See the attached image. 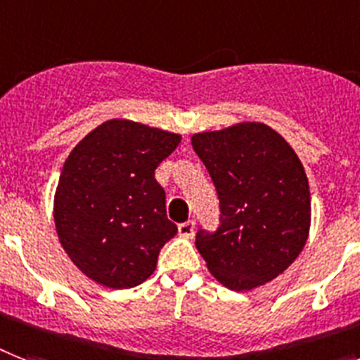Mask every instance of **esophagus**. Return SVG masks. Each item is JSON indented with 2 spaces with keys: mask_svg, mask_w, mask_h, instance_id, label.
Returning a JSON list of instances; mask_svg holds the SVG:
<instances>
[{
  "mask_svg": "<svg viewBox=\"0 0 360 360\" xmlns=\"http://www.w3.org/2000/svg\"><path fill=\"white\" fill-rule=\"evenodd\" d=\"M177 231H179L181 236H185V238H192V236H194V233H195L194 220H188V221H183V224H179Z\"/></svg>",
  "mask_w": 360,
  "mask_h": 360,
  "instance_id": "34e87169",
  "label": "esophagus"
}]
</instances>
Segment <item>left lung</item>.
I'll return each mask as SVG.
<instances>
[{
    "instance_id": "8db88e82",
    "label": "left lung",
    "mask_w": 360,
    "mask_h": 360,
    "mask_svg": "<svg viewBox=\"0 0 360 360\" xmlns=\"http://www.w3.org/2000/svg\"><path fill=\"white\" fill-rule=\"evenodd\" d=\"M220 200V226L200 229L195 248L231 290L276 279L305 246L311 190L296 151L271 127L242 122L192 136Z\"/></svg>"
}]
</instances>
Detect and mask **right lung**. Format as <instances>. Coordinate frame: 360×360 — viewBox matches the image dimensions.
Segmentation results:
<instances>
[{"instance_id": "obj_1", "label": "right lung", "mask_w": 360, "mask_h": 360, "mask_svg": "<svg viewBox=\"0 0 360 360\" xmlns=\"http://www.w3.org/2000/svg\"><path fill=\"white\" fill-rule=\"evenodd\" d=\"M179 142L175 133L109 120L68 155L55 192V227L92 281L122 290L155 271L159 251L177 233L155 170Z\"/></svg>"}]
</instances>
